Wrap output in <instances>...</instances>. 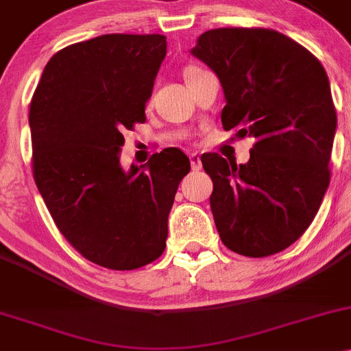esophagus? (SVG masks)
<instances>
[{
  "instance_id": "esophagus-1",
  "label": "esophagus",
  "mask_w": 351,
  "mask_h": 351,
  "mask_svg": "<svg viewBox=\"0 0 351 351\" xmlns=\"http://www.w3.org/2000/svg\"><path fill=\"white\" fill-rule=\"evenodd\" d=\"M191 167H192V171H201L202 169V164H201V157L197 156V154H192L191 156Z\"/></svg>"
}]
</instances>
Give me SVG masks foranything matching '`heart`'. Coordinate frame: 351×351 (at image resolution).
I'll list each match as a JSON object with an SVG mask.
<instances>
[{
  "label": "heart",
  "mask_w": 351,
  "mask_h": 351,
  "mask_svg": "<svg viewBox=\"0 0 351 351\" xmlns=\"http://www.w3.org/2000/svg\"><path fill=\"white\" fill-rule=\"evenodd\" d=\"M192 70H197V69H189V70H187V71H192Z\"/></svg>",
  "instance_id": "heart-1"
}]
</instances>
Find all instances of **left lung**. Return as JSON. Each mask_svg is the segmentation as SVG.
Listing matches in <instances>:
<instances>
[{
  "mask_svg": "<svg viewBox=\"0 0 351 351\" xmlns=\"http://www.w3.org/2000/svg\"><path fill=\"white\" fill-rule=\"evenodd\" d=\"M192 55L219 77L224 130L254 138L247 164L201 157L221 241L247 258L276 254L306 231L330 184L337 110L326 71L269 28L209 29Z\"/></svg>",
  "mask_w": 351,
  "mask_h": 351,
  "instance_id": "obj_1",
  "label": "left lung"
}]
</instances>
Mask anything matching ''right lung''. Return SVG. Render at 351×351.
Masks as SVG:
<instances>
[{
    "label": "right lung",
    "instance_id": "right-lung-1",
    "mask_svg": "<svg viewBox=\"0 0 351 351\" xmlns=\"http://www.w3.org/2000/svg\"><path fill=\"white\" fill-rule=\"evenodd\" d=\"M167 51L164 35H101L50 58L29 104L32 167L56 228L85 259L137 269L165 250L167 217L189 157L176 147L120 167L123 130L145 101Z\"/></svg>",
    "mask_w": 351,
    "mask_h": 351
}]
</instances>
